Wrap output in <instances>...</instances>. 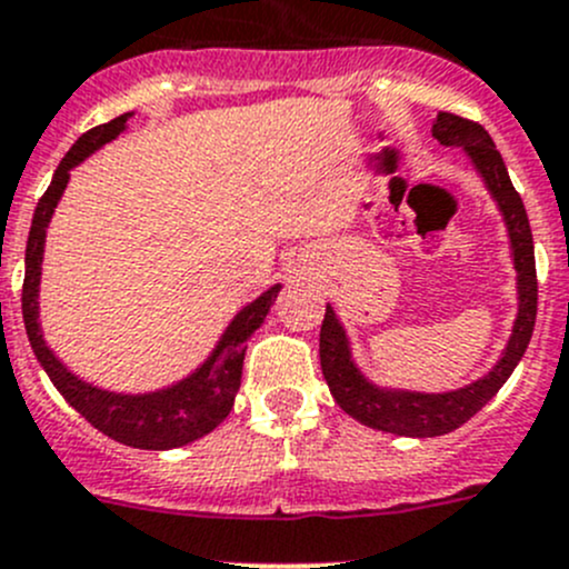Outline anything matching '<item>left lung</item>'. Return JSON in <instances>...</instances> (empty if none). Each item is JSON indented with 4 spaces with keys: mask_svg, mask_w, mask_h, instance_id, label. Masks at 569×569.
Listing matches in <instances>:
<instances>
[{
    "mask_svg": "<svg viewBox=\"0 0 569 569\" xmlns=\"http://www.w3.org/2000/svg\"><path fill=\"white\" fill-rule=\"evenodd\" d=\"M431 134L442 146H457L468 151L483 184L498 201V210L509 229L511 260L517 271V318L503 357L495 362L487 376L468 387L451 392H409L376 387L353 365L351 346L335 309L326 303L323 326H320V368L331 396L346 415L376 431H390L398 437H440L459 429L506 385L511 370L526 353L537 320V266H533V238L528 227L526 207L511 184L503 157L495 149L492 138L481 123L468 121L453 112H437Z\"/></svg>",
    "mask_w": 569,
    "mask_h": 569,
    "instance_id": "1",
    "label": "left lung"
}]
</instances>
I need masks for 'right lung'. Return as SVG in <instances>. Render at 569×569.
Wrapping results in <instances>:
<instances>
[{"mask_svg": "<svg viewBox=\"0 0 569 569\" xmlns=\"http://www.w3.org/2000/svg\"><path fill=\"white\" fill-rule=\"evenodd\" d=\"M132 112L112 118V121L99 123L88 129L80 140L69 149V154L60 160L54 171L52 184L41 196L32 216L30 238H27V257H24V287H21V315H24V329L30 337V346L36 351L38 362L47 370L52 385L58 387L60 396L110 440L123 442V446L143 448V451H168V448L188 446L199 437L210 435L216 426L227 420L232 412L234 396L240 390V376H243V357L251 335L262 326L268 309L277 301V292L282 284H273L271 290L262 292L257 301L240 309L232 323L218 340L216 351L207 357L196 373L177 385L166 387L157 392H143V396H123V392L101 390V387L88 385L77 379L43 340L41 323H38V284H41V262H43V243H47V227L52 221V212L69 184V171L80 166L86 157H91L96 149L116 140L127 129V121Z\"/></svg>", "mask_w": 569, "mask_h": 569, "instance_id": "right-lung-1", "label": "right lung"}]
</instances>
